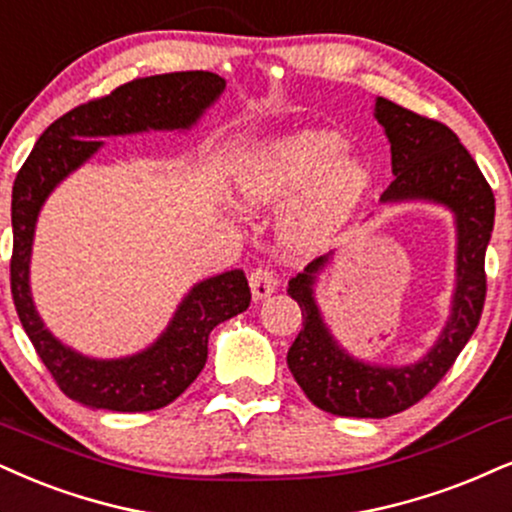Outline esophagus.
I'll return each instance as SVG.
<instances>
[{
  "instance_id": "esophagus-1",
  "label": "esophagus",
  "mask_w": 512,
  "mask_h": 512,
  "mask_svg": "<svg viewBox=\"0 0 512 512\" xmlns=\"http://www.w3.org/2000/svg\"><path fill=\"white\" fill-rule=\"evenodd\" d=\"M249 287H251V294H254V299L263 301L275 292L277 277L270 268H254L249 273Z\"/></svg>"
}]
</instances>
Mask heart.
<instances>
[{"instance_id":"b5f03b06","label":"heart","mask_w":512,"mask_h":512,"mask_svg":"<svg viewBox=\"0 0 512 512\" xmlns=\"http://www.w3.org/2000/svg\"><path fill=\"white\" fill-rule=\"evenodd\" d=\"M330 130H306L258 144L239 161L237 192L251 206L296 197L280 218V235L296 251L334 242L368 199L375 170Z\"/></svg>"}]
</instances>
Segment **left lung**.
<instances>
[{
    "instance_id": "obj_1",
    "label": "left lung",
    "mask_w": 512,
    "mask_h": 512,
    "mask_svg": "<svg viewBox=\"0 0 512 512\" xmlns=\"http://www.w3.org/2000/svg\"><path fill=\"white\" fill-rule=\"evenodd\" d=\"M375 118L391 144L394 173L380 197L382 204L425 199L444 204L456 216V294L449 323L427 356L403 368H382L349 356L320 318L313 285L332 254L315 258L304 273L289 280L287 292L301 306L304 330L289 346L287 365L313 406L342 418H389L425 399L477 330L487 299L484 256L496 201L482 170L444 123L384 97H377Z\"/></svg>"
}]
</instances>
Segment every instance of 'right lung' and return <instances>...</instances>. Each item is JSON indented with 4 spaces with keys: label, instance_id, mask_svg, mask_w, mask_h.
<instances>
[{
    "label": "right lung",
    "instance_id": "1",
    "mask_svg": "<svg viewBox=\"0 0 512 512\" xmlns=\"http://www.w3.org/2000/svg\"><path fill=\"white\" fill-rule=\"evenodd\" d=\"M225 90L208 71L137 78L106 97L75 106L54 121L18 170L11 194V294L25 334L44 368L73 401L90 408L142 413L173 403L204 370L208 334L249 308L251 292L242 270H227L192 287L166 332L149 349L116 361H97L63 346L44 327L30 296L28 270L37 213L59 182L102 147L99 137L144 130H187Z\"/></svg>",
    "mask_w": 512,
    "mask_h": 512
}]
</instances>
